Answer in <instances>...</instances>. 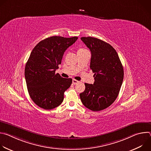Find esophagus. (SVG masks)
Instances as JSON below:
<instances>
[{
	"instance_id": "esophagus-1",
	"label": "esophagus",
	"mask_w": 151,
	"mask_h": 151,
	"mask_svg": "<svg viewBox=\"0 0 151 151\" xmlns=\"http://www.w3.org/2000/svg\"><path fill=\"white\" fill-rule=\"evenodd\" d=\"M79 82L78 81H77V80L75 79H73L72 80V83H73V85H76V84L78 83Z\"/></svg>"
}]
</instances>
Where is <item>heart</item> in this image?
I'll return each mask as SVG.
<instances>
[{"label": "heart", "mask_w": 151, "mask_h": 151, "mask_svg": "<svg viewBox=\"0 0 151 151\" xmlns=\"http://www.w3.org/2000/svg\"><path fill=\"white\" fill-rule=\"evenodd\" d=\"M86 50L85 49H83V48H79L78 50V52H83V51H85Z\"/></svg>", "instance_id": "heart-1"}]
</instances>
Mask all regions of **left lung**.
Here are the masks:
<instances>
[{
    "label": "left lung",
    "mask_w": 151,
    "mask_h": 151,
    "mask_svg": "<svg viewBox=\"0 0 151 151\" xmlns=\"http://www.w3.org/2000/svg\"><path fill=\"white\" fill-rule=\"evenodd\" d=\"M90 50V69L94 73L93 84L85 83L79 94L82 104L93 111L110 106L117 98L124 78V69L116 50L107 42L93 37H82Z\"/></svg>",
    "instance_id": "obj_1"
}]
</instances>
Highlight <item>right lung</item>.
Returning <instances> with one entry per match:
<instances>
[{
	"instance_id": "obj_1",
	"label": "right lung",
	"mask_w": 151,
	"mask_h": 151,
	"mask_svg": "<svg viewBox=\"0 0 151 151\" xmlns=\"http://www.w3.org/2000/svg\"><path fill=\"white\" fill-rule=\"evenodd\" d=\"M78 37L51 36L39 42L26 63L24 75L29 94L39 107L52 109L61 104L64 93L72 84L71 78H63L55 70L65 51Z\"/></svg>"
}]
</instances>
